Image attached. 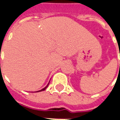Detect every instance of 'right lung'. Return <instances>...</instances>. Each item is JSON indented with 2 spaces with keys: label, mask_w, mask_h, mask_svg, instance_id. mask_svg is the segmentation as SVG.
Returning a JSON list of instances; mask_svg holds the SVG:
<instances>
[{
  "label": "right lung",
  "mask_w": 120,
  "mask_h": 120,
  "mask_svg": "<svg viewBox=\"0 0 120 120\" xmlns=\"http://www.w3.org/2000/svg\"><path fill=\"white\" fill-rule=\"evenodd\" d=\"M48 85H49V83H48V85H47L46 86H45V87H44V88H42V90H39V91H38V92H42V91H44V90H46V88L48 87Z\"/></svg>",
  "instance_id": "add662e5"
}]
</instances>
